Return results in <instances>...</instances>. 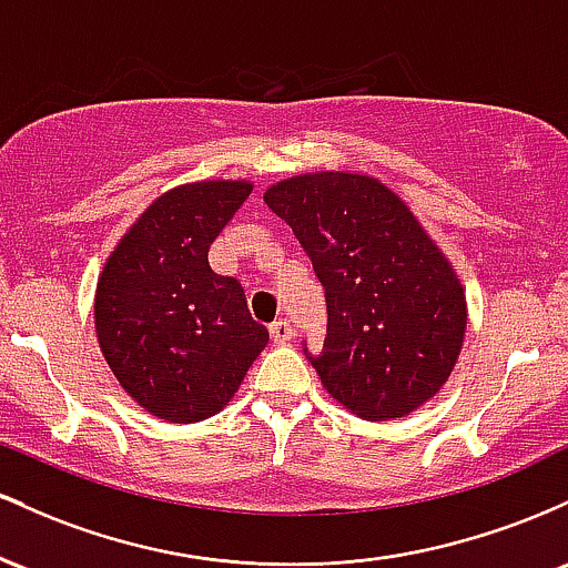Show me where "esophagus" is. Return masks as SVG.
I'll return each instance as SVG.
<instances>
[{
	"label": "esophagus",
	"mask_w": 568,
	"mask_h": 568,
	"mask_svg": "<svg viewBox=\"0 0 568 568\" xmlns=\"http://www.w3.org/2000/svg\"><path fill=\"white\" fill-rule=\"evenodd\" d=\"M271 337L273 343H286L292 337V324L286 318H278V322L271 324Z\"/></svg>",
	"instance_id": "1"
}]
</instances>
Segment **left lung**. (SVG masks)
Listing matches in <instances>:
<instances>
[{
  "mask_svg": "<svg viewBox=\"0 0 568 568\" xmlns=\"http://www.w3.org/2000/svg\"><path fill=\"white\" fill-rule=\"evenodd\" d=\"M265 203L324 286L327 337L305 354L329 397L367 422L435 397L462 352L467 297L405 201L373 176L316 171L267 187Z\"/></svg>",
  "mask_w": 568,
  "mask_h": 568,
  "instance_id": "1",
  "label": "left lung"
}]
</instances>
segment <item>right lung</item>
Here are the masks:
<instances>
[{
    "instance_id": "1",
    "label": "right lung",
    "mask_w": 568,
    "mask_h": 568,
    "mask_svg": "<svg viewBox=\"0 0 568 568\" xmlns=\"http://www.w3.org/2000/svg\"><path fill=\"white\" fill-rule=\"evenodd\" d=\"M250 182L182 184L129 227L95 284V335L120 386L152 416L195 424L233 399L267 343L209 246L250 199Z\"/></svg>"
}]
</instances>
